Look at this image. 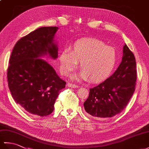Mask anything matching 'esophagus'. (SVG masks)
<instances>
[{
  "mask_svg": "<svg viewBox=\"0 0 149 149\" xmlns=\"http://www.w3.org/2000/svg\"><path fill=\"white\" fill-rule=\"evenodd\" d=\"M66 86H67L68 87L72 88H76L79 87L77 85H76V84H72V83H68L67 84H66Z\"/></svg>",
  "mask_w": 149,
  "mask_h": 149,
  "instance_id": "1",
  "label": "esophagus"
}]
</instances>
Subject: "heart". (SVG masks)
Wrapping results in <instances>:
<instances>
[{
    "instance_id": "heart-1",
    "label": "heart",
    "mask_w": 149,
    "mask_h": 149,
    "mask_svg": "<svg viewBox=\"0 0 149 149\" xmlns=\"http://www.w3.org/2000/svg\"><path fill=\"white\" fill-rule=\"evenodd\" d=\"M117 54L112 47L94 38L78 40L71 51L65 50L59 57L62 74L68 75L81 62L79 74L73 76L75 80H84L99 83L108 78L115 68Z\"/></svg>"
}]
</instances>
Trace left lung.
<instances>
[{
	"label": "left lung",
	"mask_w": 149,
	"mask_h": 149,
	"mask_svg": "<svg viewBox=\"0 0 149 149\" xmlns=\"http://www.w3.org/2000/svg\"><path fill=\"white\" fill-rule=\"evenodd\" d=\"M136 81L135 57L126 44L121 63L103 83L90 89L84 102L86 111L97 119L111 118L121 113L133 95Z\"/></svg>",
	"instance_id": "obj_1"
}]
</instances>
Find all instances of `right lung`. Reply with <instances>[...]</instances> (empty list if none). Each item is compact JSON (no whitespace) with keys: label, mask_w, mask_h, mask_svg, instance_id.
<instances>
[{"label":"right lung","mask_w":149,"mask_h":149,"mask_svg":"<svg viewBox=\"0 0 149 149\" xmlns=\"http://www.w3.org/2000/svg\"><path fill=\"white\" fill-rule=\"evenodd\" d=\"M58 27L38 28L15 44L8 68L11 95L26 112L34 116L51 114L59 91L65 88L52 66L42 57L58 58L54 35Z\"/></svg>","instance_id":"add662e5"}]
</instances>
